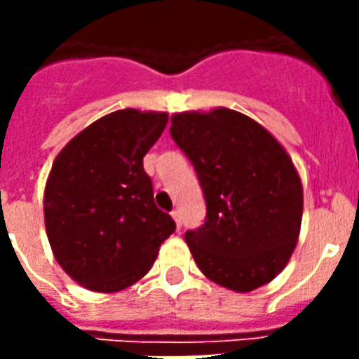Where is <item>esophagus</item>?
I'll use <instances>...</instances> for the list:
<instances>
[{"mask_svg":"<svg viewBox=\"0 0 359 359\" xmlns=\"http://www.w3.org/2000/svg\"><path fill=\"white\" fill-rule=\"evenodd\" d=\"M171 216H173L175 224H177V229L180 231V227H182V219H180V212H179V210H173V212H171Z\"/></svg>","mask_w":359,"mask_h":359,"instance_id":"obj_1","label":"esophagus"}]
</instances>
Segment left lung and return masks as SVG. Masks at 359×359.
<instances>
[{
  "instance_id": "1",
  "label": "left lung",
  "mask_w": 359,
  "mask_h": 359,
  "mask_svg": "<svg viewBox=\"0 0 359 359\" xmlns=\"http://www.w3.org/2000/svg\"><path fill=\"white\" fill-rule=\"evenodd\" d=\"M169 132L207 201L203 227L184 236L199 270L235 292L270 283L294 251L304 212L300 175L283 145L229 108L175 114Z\"/></svg>"
}]
</instances>
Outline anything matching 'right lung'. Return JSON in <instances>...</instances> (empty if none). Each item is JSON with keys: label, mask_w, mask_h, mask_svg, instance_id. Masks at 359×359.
I'll use <instances>...</instances> for the list:
<instances>
[{"label": "right lung", "mask_w": 359, "mask_h": 359, "mask_svg": "<svg viewBox=\"0 0 359 359\" xmlns=\"http://www.w3.org/2000/svg\"><path fill=\"white\" fill-rule=\"evenodd\" d=\"M168 119L165 111L119 109L81 130L53 160L46 235L55 261L86 289L109 294L140 281L175 231L143 169Z\"/></svg>", "instance_id": "1"}]
</instances>
